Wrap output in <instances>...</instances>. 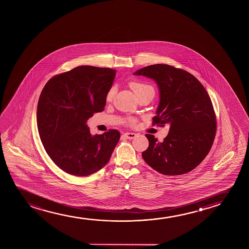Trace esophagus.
I'll list each match as a JSON object with an SVG mask.
<instances>
[{"label": "esophagus", "instance_id": "obj_1", "mask_svg": "<svg viewBox=\"0 0 249 249\" xmlns=\"http://www.w3.org/2000/svg\"><path fill=\"white\" fill-rule=\"evenodd\" d=\"M124 136L126 137V139H128V140H133L134 138H136L137 133H124Z\"/></svg>", "mask_w": 249, "mask_h": 249}]
</instances>
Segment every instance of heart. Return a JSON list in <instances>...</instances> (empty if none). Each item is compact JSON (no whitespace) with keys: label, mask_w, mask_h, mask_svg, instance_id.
<instances>
[{"label":"heart","mask_w":249,"mask_h":249,"mask_svg":"<svg viewBox=\"0 0 249 249\" xmlns=\"http://www.w3.org/2000/svg\"><path fill=\"white\" fill-rule=\"evenodd\" d=\"M130 87H131V89H133V92H135L136 94H139L140 92H143V91L147 90V89H153L152 87H150V85H147V84L141 83V82H132L130 84ZM115 91H116L115 88H111V89H109L108 92H107V94H106V100L107 101H111L112 100L114 96H115Z\"/></svg>","instance_id":"heart-1"}]
</instances>
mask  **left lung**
Listing matches in <instances>:
<instances>
[{"mask_svg":"<svg viewBox=\"0 0 249 249\" xmlns=\"http://www.w3.org/2000/svg\"><path fill=\"white\" fill-rule=\"evenodd\" d=\"M157 82L160 93L153 125L168 124L163 142L146 134L149 147L144 161L158 173L169 176L192 171L211 150L216 133V116L211 99L191 73L168 65H149L133 73Z\"/></svg>","mask_w":249,"mask_h":249,"instance_id":"8db88e82","label":"left lung"}]
</instances>
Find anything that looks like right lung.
<instances>
[{
  "instance_id": "right-lung-1",
  "label": "right lung",
  "mask_w": 249,
  "mask_h": 249,
  "mask_svg": "<svg viewBox=\"0 0 249 249\" xmlns=\"http://www.w3.org/2000/svg\"><path fill=\"white\" fill-rule=\"evenodd\" d=\"M116 72L82 65L55 75L41 91L36 114L39 135L48 156L68 174L82 177L100 170L119 141V131L92 135L86 124L105 109Z\"/></svg>"
}]
</instances>
